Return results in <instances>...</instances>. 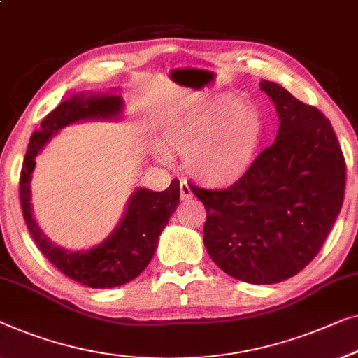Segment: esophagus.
<instances>
[{
  "label": "esophagus",
  "instance_id": "obj_1",
  "mask_svg": "<svg viewBox=\"0 0 358 358\" xmlns=\"http://www.w3.org/2000/svg\"><path fill=\"white\" fill-rule=\"evenodd\" d=\"M179 190H180V200H187V199H192V190L189 187V184L185 182V180H182L179 185Z\"/></svg>",
  "mask_w": 358,
  "mask_h": 358
}]
</instances>
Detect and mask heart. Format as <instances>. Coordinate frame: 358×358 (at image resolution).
<instances>
[{"instance_id": "1", "label": "heart", "mask_w": 358, "mask_h": 358, "mask_svg": "<svg viewBox=\"0 0 358 358\" xmlns=\"http://www.w3.org/2000/svg\"><path fill=\"white\" fill-rule=\"evenodd\" d=\"M265 116L253 103L217 95L192 103L164 121L157 157H182L190 178L206 187H229L250 171L265 138Z\"/></svg>"}]
</instances>
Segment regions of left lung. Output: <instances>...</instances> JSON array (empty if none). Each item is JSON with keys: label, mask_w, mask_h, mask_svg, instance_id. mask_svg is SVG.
<instances>
[{"label": "left lung", "mask_w": 358, "mask_h": 358, "mask_svg": "<svg viewBox=\"0 0 358 358\" xmlns=\"http://www.w3.org/2000/svg\"><path fill=\"white\" fill-rule=\"evenodd\" d=\"M260 89L276 108V141L229 189L190 190L205 205L211 260L239 281L276 284L317 257L343 208L345 163L323 113L276 82Z\"/></svg>", "instance_id": "obj_1"}]
</instances>
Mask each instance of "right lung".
Returning <instances> with one entry per match:
<instances>
[{"label":"right lung","mask_w":358,"mask_h":358,"mask_svg":"<svg viewBox=\"0 0 358 358\" xmlns=\"http://www.w3.org/2000/svg\"><path fill=\"white\" fill-rule=\"evenodd\" d=\"M124 100L115 92L77 93L59 103L30 137L20 173V206L30 236L41 253L67 278L93 289L122 286L136 279L152 260L158 239L171 215L179 205V180L174 179L163 192L137 187L129 196L126 210L111 234L85 250H69L51 242L34 216L32 174L35 158L43 152L61 129L84 121H116L122 117Z\"/></svg>","instance_id":"obj_1"}]
</instances>
